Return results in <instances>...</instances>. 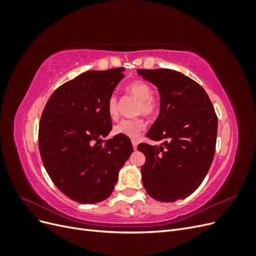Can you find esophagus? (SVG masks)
I'll list each match as a JSON object with an SVG mask.
<instances>
[{"label":"esophagus","instance_id":"obj_1","mask_svg":"<svg viewBox=\"0 0 256 256\" xmlns=\"http://www.w3.org/2000/svg\"><path fill=\"white\" fill-rule=\"evenodd\" d=\"M132 146H134V148L136 150V146H138V141L136 140H132Z\"/></svg>","mask_w":256,"mask_h":256}]
</instances>
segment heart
Returning a JSON list of instances; mask_svg holds the SVG:
<instances>
[{
	"mask_svg": "<svg viewBox=\"0 0 256 256\" xmlns=\"http://www.w3.org/2000/svg\"><path fill=\"white\" fill-rule=\"evenodd\" d=\"M130 95L138 100L136 113L143 114L147 118H152L158 112L159 104L152 97V90L150 85L142 80H136L130 83L127 88ZM106 111L111 120L118 118V99L115 95H111L106 102ZM145 128V122L142 118L122 120L113 127L115 134H122L128 138H136L138 134Z\"/></svg>",
	"mask_w": 256,
	"mask_h": 256,
	"instance_id": "1",
	"label": "heart"
}]
</instances>
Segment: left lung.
Masks as SVG:
<instances>
[{"instance_id":"obj_1","label":"left lung","mask_w":256,"mask_h":256,"mask_svg":"<svg viewBox=\"0 0 256 256\" xmlns=\"http://www.w3.org/2000/svg\"><path fill=\"white\" fill-rule=\"evenodd\" d=\"M158 88L160 113L146 134L160 145L138 144L145 154L143 186L160 202H175L194 192L212 166L218 118L204 88L172 69H138Z\"/></svg>"}]
</instances>
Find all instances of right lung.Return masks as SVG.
Instances as JSON below:
<instances>
[{
    "label": "right lung",
    "mask_w": 256,
    "mask_h": 256,
    "mask_svg": "<svg viewBox=\"0 0 256 256\" xmlns=\"http://www.w3.org/2000/svg\"><path fill=\"white\" fill-rule=\"evenodd\" d=\"M124 70L81 74L53 92L42 114L38 144L44 166L58 189L80 204L109 198L134 152L125 136L102 140L112 130L108 99Z\"/></svg>",
    "instance_id": "right-lung-1"
}]
</instances>
